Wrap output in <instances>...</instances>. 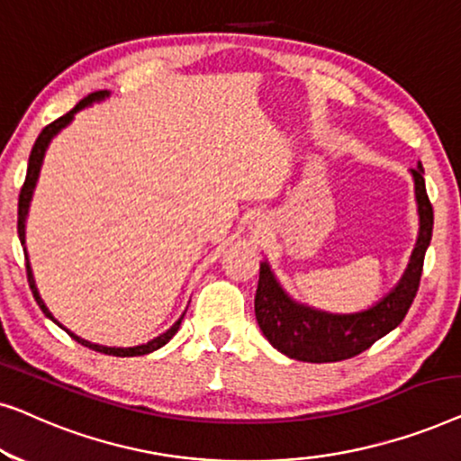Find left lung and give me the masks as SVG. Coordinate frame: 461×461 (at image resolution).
I'll use <instances>...</instances> for the list:
<instances>
[{"label": "left lung", "instance_id": "obj_1", "mask_svg": "<svg viewBox=\"0 0 461 461\" xmlns=\"http://www.w3.org/2000/svg\"><path fill=\"white\" fill-rule=\"evenodd\" d=\"M420 205V239L407 273L380 304L357 314H327L300 306L275 281L268 264H260L256 289V321L270 344L283 355L306 363H333L352 358L402 323L418 295L424 256L432 239L434 210L426 193L424 167L411 169Z\"/></svg>", "mask_w": 461, "mask_h": 461}]
</instances>
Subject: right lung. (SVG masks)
Segmentation results:
<instances>
[{
    "mask_svg": "<svg viewBox=\"0 0 461 461\" xmlns=\"http://www.w3.org/2000/svg\"><path fill=\"white\" fill-rule=\"evenodd\" d=\"M104 96H106V92H104V90L87 94V96H86L84 100H79V103L75 104L71 111L65 113V115L56 119V122L48 123L46 128H43V130L40 131V136H37V140H35L33 149H31V155H29L27 178H24V182H23V188H21V194H18V237H21V243H23V245H24V218H27V212H29V201H31V194H33V188H35L37 176H40V167H41V161H43V153H46V149H48V142L52 140V136L59 134V131H60L62 128H65V125H67L68 122H71L75 113H77L79 109H84L86 104L94 103V100H100V98H104ZM27 279H29V287H31V292H33V298H35L37 304H40V308L43 311V314H46L48 319H52V321H54V317H52V314H50V311L46 308V304H43V302H41L40 294H37V289H35V281H33V275H31V268H29V262H27ZM180 323H182V319L176 321V323H174L172 327H169V330H167L166 333H161L159 338L150 339V342L142 344V346H134V348H109V346H98V344H90V342H86V339L77 338V336H75V333H71L68 330H67V333L75 339V342H79L81 346H87V348H92V350H96V352H103V355H113V357H140V355H149V352H153V350H157V348H161L163 344L169 342V339H172L174 333L178 331Z\"/></svg>",
    "mask_w": 461,
    "mask_h": 461,
    "instance_id": "add662e5",
    "label": "right lung"
}]
</instances>
